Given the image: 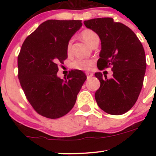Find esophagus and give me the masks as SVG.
I'll return each instance as SVG.
<instances>
[{"mask_svg": "<svg viewBox=\"0 0 156 156\" xmlns=\"http://www.w3.org/2000/svg\"><path fill=\"white\" fill-rule=\"evenodd\" d=\"M86 75H87V78H90L94 75V74H93L92 72H87V73H86Z\"/></svg>", "mask_w": 156, "mask_h": 156, "instance_id": "obj_1", "label": "esophagus"}]
</instances>
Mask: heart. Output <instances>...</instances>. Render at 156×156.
<instances>
[{
  "mask_svg": "<svg viewBox=\"0 0 156 156\" xmlns=\"http://www.w3.org/2000/svg\"><path fill=\"white\" fill-rule=\"evenodd\" d=\"M81 36L83 40L89 46L92 48L96 44H99L100 43V37L98 34L90 29H85L81 33ZM72 41L70 40L67 45V53H70L72 51ZM94 61L91 59H77L74 61L72 64V67L73 69H78V70L86 71L91 68L94 65Z\"/></svg>",
  "mask_w": 156,
  "mask_h": 156,
  "instance_id": "b5f03b06",
  "label": "heart"
}]
</instances>
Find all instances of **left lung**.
<instances>
[{
    "label": "left lung",
    "mask_w": 156,
    "mask_h": 156,
    "mask_svg": "<svg viewBox=\"0 0 156 156\" xmlns=\"http://www.w3.org/2000/svg\"><path fill=\"white\" fill-rule=\"evenodd\" d=\"M101 41L100 70L112 67V78L96 72L100 87L95 99L99 107L110 115H122L133 107L144 83L146 62L145 51L135 33L112 18H97L84 22Z\"/></svg>",
    "instance_id": "1"
}]
</instances>
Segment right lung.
Here are the masks:
<instances>
[{"mask_svg": "<svg viewBox=\"0 0 156 156\" xmlns=\"http://www.w3.org/2000/svg\"><path fill=\"white\" fill-rule=\"evenodd\" d=\"M82 26L81 20L44 22L23 44L18 56L20 84L34 109L48 119L64 116L73 108L77 95L87 79L81 70L57 76L58 64L68 57L67 45Z\"/></svg>", "mask_w": 156, "mask_h": 156, "instance_id": "obj_1", "label": "right lung"}]
</instances>
